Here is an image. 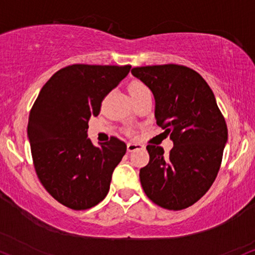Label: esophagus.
<instances>
[{"label":"esophagus","mask_w":255,"mask_h":255,"mask_svg":"<svg viewBox=\"0 0 255 255\" xmlns=\"http://www.w3.org/2000/svg\"><path fill=\"white\" fill-rule=\"evenodd\" d=\"M144 149V145L140 143H128V151L132 152L136 151V150H142Z\"/></svg>","instance_id":"esophagus-1"}]
</instances>
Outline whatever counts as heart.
I'll use <instances>...</instances> for the list:
<instances>
[{
    "label": "heart",
    "mask_w": 255,
    "mask_h": 255,
    "mask_svg": "<svg viewBox=\"0 0 255 255\" xmlns=\"http://www.w3.org/2000/svg\"><path fill=\"white\" fill-rule=\"evenodd\" d=\"M145 91H149L147 86L142 81H132L128 86V92H130V96H136V94H139L142 92H145Z\"/></svg>",
    "instance_id": "1"
}]
</instances>
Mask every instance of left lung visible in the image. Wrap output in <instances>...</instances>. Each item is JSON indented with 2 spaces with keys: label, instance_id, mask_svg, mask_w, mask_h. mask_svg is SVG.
Segmentation results:
<instances>
[{
  "label": "left lung",
  "instance_id": "8db88e82",
  "mask_svg": "<svg viewBox=\"0 0 255 255\" xmlns=\"http://www.w3.org/2000/svg\"><path fill=\"white\" fill-rule=\"evenodd\" d=\"M131 73L152 91L156 124L174 142L168 155L146 146L150 161L139 171L144 193L162 208H188L218 176L228 138L224 115L206 80L187 66H143Z\"/></svg>",
  "mask_w": 255,
  "mask_h": 255
}]
</instances>
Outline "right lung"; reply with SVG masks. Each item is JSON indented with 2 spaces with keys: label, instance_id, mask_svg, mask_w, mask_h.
<instances>
[{
  "label": "right lung",
  "instance_id": "obj_1",
  "mask_svg": "<svg viewBox=\"0 0 255 255\" xmlns=\"http://www.w3.org/2000/svg\"><path fill=\"white\" fill-rule=\"evenodd\" d=\"M131 66L74 64L51 77L28 119L34 168L45 189L74 210L92 208L109 193L112 172L127 152L117 137L94 146L90 118L130 72Z\"/></svg>",
  "mask_w": 255,
  "mask_h": 255
}]
</instances>
